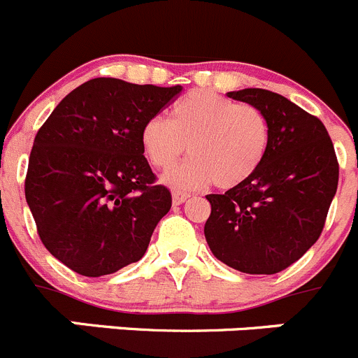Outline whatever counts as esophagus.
<instances>
[{"instance_id": "34e87169", "label": "esophagus", "mask_w": 358, "mask_h": 358, "mask_svg": "<svg viewBox=\"0 0 358 358\" xmlns=\"http://www.w3.org/2000/svg\"><path fill=\"white\" fill-rule=\"evenodd\" d=\"M187 199H189V194H187V192H180V190L173 192V205H182Z\"/></svg>"}]
</instances>
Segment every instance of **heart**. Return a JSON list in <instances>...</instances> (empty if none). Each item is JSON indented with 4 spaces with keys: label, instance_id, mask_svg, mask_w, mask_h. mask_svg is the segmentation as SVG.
Returning a JSON list of instances; mask_svg holds the SVG:
<instances>
[{
    "label": "heart",
    "instance_id": "heart-1",
    "mask_svg": "<svg viewBox=\"0 0 358 358\" xmlns=\"http://www.w3.org/2000/svg\"><path fill=\"white\" fill-rule=\"evenodd\" d=\"M143 152L153 168L168 169L185 153L190 159L164 175L173 189L213 185L235 189L258 171L270 145L265 113L252 103L212 90H192L171 109V118L152 116L141 127Z\"/></svg>",
    "mask_w": 358,
    "mask_h": 358
}]
</instances>
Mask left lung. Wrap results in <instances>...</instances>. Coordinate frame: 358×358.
<instances>
[{"label":"left lung","instance_id":"8db88e82","mask_svg":"<svg viewBox=\"0 0 358 358\" xmlns=\"http://www.w3.org/2000/svg\"><path fill=\"white\" fill-rule=\"evenodd\" d=\"M265 113L270 145L258 171L212 205L205 236L217 259L243 273L288 268L320 238L339 182V164L322 120L279 93L229 92Z\"/></svg>","mask_w":358,"mask_h":358}]
</instances>
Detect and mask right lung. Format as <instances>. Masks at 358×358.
<instances>
[{
  "label": "right lung",
  "mask_w": 358,
  "mask_h": 358,
  "mask_svg": "<svg viewBox=\"0 0 358 358\" xmlns=\"http://www.w3.org/2000/svg\"><path fill=\"white\" fill-rule=\"evenodd\" d=\"M182 86L90 79L38 129L26 173V201L45 249L73 272L100 277L145 256L171 208L143 155V123Z\"/></svg>",
  "instance_id": "obj_1"
}]
</instances>
